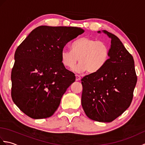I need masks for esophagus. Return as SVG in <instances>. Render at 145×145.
Masks as SVG:
<instances>
[{
    "instance_id": "esophagus-1",
    "label": "esophagus",
    "mask_w": 145,
    "mask_h": 145,
    "mask_svg": "<svg viewBox=\"0 0 145 145\" xmlns=\"http://www.w3.org/2000/svg\"><path fill=\"white\" fill-rule=\"evenodd\" d=\"M75 76H76V81H79V80H80V79H81V77L79 75H75Z\"/></svg>"
}]
</instances>
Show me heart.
Returning <instances> with one entry per match:
<instances>
[{"label": "heart", "instance_id": "heart-1", "mask_svg": "<svg viewBox=\"0 0 145 145\" xmlns=\"http://www.w3.org/2000/svg\"><path fill=\"white\" fill-rule=\"evenodd\" d=\"M109 52L107 43L84 37L72 43L71 50L63 48L60 53V58L61 63L67 69L73 68L78 58L79 63L74 67V70L78 73L87 70L90 74H94L105 64Z\"/></svg>", "mask_w": 145, "mask_h": 145}]
</instances>
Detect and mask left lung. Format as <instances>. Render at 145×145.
Returning <instances> with one entry per match:
<instances>
[{
	"instance_id": "8db88e82",
	"label": "left lung",
	"mask_w": 145,
	"mask_h": 145,
	"mask_svg": "<svg viewBox=\"0 0 145 145\" xmlns=\"http://www.w3.org/2000/svg\"><path fill=\"white\" fill-rule=\"evenodd\" d=\"M102 32L111 39L109 58L97 73L81 80L82 105L89 118L108 123L130 106L137 76L133 58L120 40L106 30Z\"/></svg>"
}]
</instances>
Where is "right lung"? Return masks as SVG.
Masks as SVG:
<instances>
[{
  "instance_id": "1",
  "label": "right lung",
  "mask_w": 145,
  "mask_h": 145,
  "mask_svg": "<svg viewBox=\"0 0 145 145\" xmlns=\"http://www.w3.org/2000/svg\"><path fill=\"white\" fill-rule=\"evenodd\" d=\"M84 32L74 27L39 26L17 47L11 96L25 115L46 118L57 110L63 95L75 80L74 73L61 63L60 53L68 42Z\"/></svg>"
}]
</instances>
